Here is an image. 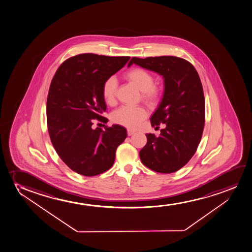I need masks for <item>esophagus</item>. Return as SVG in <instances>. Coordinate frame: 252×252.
Returning <instances> with one entry per match:
<instances>
[{"label": "esophagus", "instance_id": "34e87169", "mask_svg": "<svg viewBox=\"0 0 252 252\" xmlns=\"http://www.w3.org/2000/svg\"><path fill=\"white\" fill-rule=\"evenodd\" d=\"M135 133V131L133 130H131V129H127V135L128 136H131V135H133Z\"/></svg>", "mask_w": 252, "mask_h": 252}]
</instances>
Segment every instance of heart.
<instances>
[{"instance_id":"heart-1","label":"heart","mask_w":252,"mask_h":252,"mask_svg":"<svg viewBox=\"0 0 252 252\" xmlns=\"http://www.w3.org/2000/svg\"><path fill=\"white\" fill-rule=\"evenodd\" d=\"M126 79L136 88L142 92V96L144 100L150 102L157 101L159 97V91L155 85L153 76L146 70L135 67L126 73ZM117 91V81L114 77H110L105 80L101 94L107 103L111 104L115 100ZM147 116L145 108L140 106H122L113 112L112 121L116 124L124 126L129 128H137L143 120Z\"/></svg>"}]
</instances>
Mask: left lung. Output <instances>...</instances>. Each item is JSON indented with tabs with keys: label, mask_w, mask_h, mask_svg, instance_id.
Segmentation results:
<instances>
[{
	"label": "left lung",
	"mask_w": 252,
	"mask_h": 252,
	"mask_svg": "<svg viewBox=\"0 0 252 252\" xmlns=\"http://www.w3.org/2000/svg\"><path fill=\"white\" fill-rule=\"evenodd\" d=\"M136 64L162 76L163 97L151 116V126L160 136L147 133V144L140 152L141 161L151 170L161 173L180 170L198 147L205 118V101L199 75L189 62L175 56L131 58Z\"/></svg>",
	"instance_id": "obj_1"
}]
</instances>
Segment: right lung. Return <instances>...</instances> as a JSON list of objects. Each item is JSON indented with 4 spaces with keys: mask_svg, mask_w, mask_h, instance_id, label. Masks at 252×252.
I'll return each instance as SVG.
<instances>
[{
    "mask_svg": "<svg viewBox=\"0 0 252 252\" xmlns=\"http://www.w3.org/2000/svg\"><path fill=\"white\" fill-rule=\"evenodd\" d=\"M129 56L81 54L65 61L53 78L47 99L49 137L61 159L84 176L104 173L115 162V151L127 136L120 125L92 127L106 103L101 89L106 79L121 70Z\"/></svg>",
    "mask_w": 252,
    "mask_h": 252,
    "instance_id": "right-lung-1",
    "label": "right lung"
}]
</instances>
